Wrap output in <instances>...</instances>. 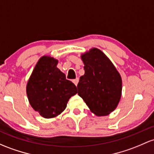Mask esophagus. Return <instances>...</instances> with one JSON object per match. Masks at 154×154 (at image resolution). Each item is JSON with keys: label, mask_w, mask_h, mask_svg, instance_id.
<instances>
[{"label": "esophagus", "mask_w": 154, "mask_h": 154, "mask_svg": "<svg viewBox=\"0 0 154 154\" xmlns=\"http://www.w3.org/2000/svg\"><path fill=\"white\" fill-rule=\"evenodd\" d=\"M72 82H74V85L77 86V83H78V82H79V79H78V78L74 79V80H73V81H72Z\"/></svg>", "instance_id": "34e87169"}]
</instances>
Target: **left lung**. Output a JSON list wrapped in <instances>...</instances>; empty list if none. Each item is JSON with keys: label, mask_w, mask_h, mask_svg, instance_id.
<instances>
[{"label": "left lung", "mask_w": 154, "mask_h": 154, "mask_svg": "<svg viewBox=\"0 0 154 154\" xmlns=\"http://www.w3.org/2000/svg\"><path fill=\"white\" fill-rule=\"evenodd\" d=\"M85 74L77 85L78 95L97 116L109 114L121 97L122 80L115 66L104 52L92 48L81 55Z\"/></svg>", "instance_id": "left-lung-1"}]
</instances>
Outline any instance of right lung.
<instances>
[{
    "label": "right lung",
    "mask_w": 154,
    "mask_h": 154,
    "mask_svg": "<svg viewBox=\"0 0 154 154\" xmlns=\"http://www.w3.org/2000/svg\"><path fill=\"white\" fill-rule=\"evenodd\" d=\"M58 60L42 56L37 62L26 86L28 101L35 111L45 118H55L66 109L77 87L57 68Z\"/></svg>",
    "instance_id": "obj_1"
}]
</instances>
